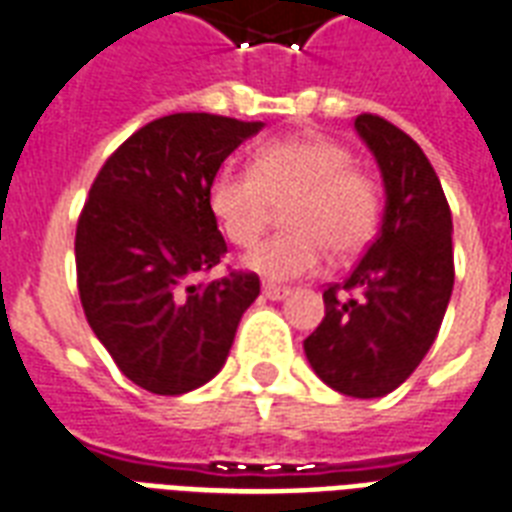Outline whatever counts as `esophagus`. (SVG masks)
Listing matches in <instances>:
<instances>
[{
	"label": "esophagus",
	"mask_w": 512,
	"mask_h": 512,
	"mask_svg": "<svg viewBox=\"0 0 512 512\" xmlns=\"http://www.w3.org/2000/svg\"><path fill=\"white\" fill-rule=\"evenodd\" d=\"M263 295L268 300H284L290 295V287H279V284H263Z\"/></svg>",
	"instance_id": "34e87169"
}]
</instances>
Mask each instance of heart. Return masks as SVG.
Returning <instances> with one entry per match:
<instances>
[{
  "instance_id": "obj_1",
  "label": "heart",
  "mask_w": 512,
  "mask_h": 512,
  "mask_svg": "<svg viewBox=\"0 0 512 512\" xmlns=\"http://www.w3.org/2000/svg\"><path fill=\"white\" fill-rule=\"evenodd\" d=\"M206 204L236 247L255 244L276 209H284L287 230L257 244L244 263L271 282H290L317 271L325 249L349 257L368 247L384 198L378 179L354 166L349 147L325 136H298L263 144L249 171H217Z\"/></svg>"
}]
</instances>
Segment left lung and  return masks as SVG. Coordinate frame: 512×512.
<instances>
[{
	"label": "left lung",
	"instance_id": "left-lung-1",
	"mask_svg": "<svg viewBox=\"0 0 512 512\" xmlns=\"http://www.w3.org/2000/svg\"><path fill=\"white\" fill-rule=\"evenodd\" d=\"M354 128L384 174V220L354 271L325 287V319L303 349L327 386L370 400L403 384L438 335L454 290V225L438 174L411 136L370 112Z\"/></svg>",
	"mask_w": 512,
	"mask_h": 512
}]
</instances>
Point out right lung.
Masks as SVG:
<instances>
[{
    "label": "right lung",
    "instance_id": "1",
    "mask_svg": "<svg viewBox=\"0 0 512 512\" xmlns=\"http://www.w3.org/2000/svg\"><path fill=\"white\" fill-rule=\"evenodd\" d=\"M260 128L209 112L158 117L93 179L74 236L80 303L120 373L152 395H185L217 376L260 295L257 273L198 279L228 252L209 182Z\"/></svg>",
    "mask_w": 512,
    "mask_h": 512
}]
</instances>
